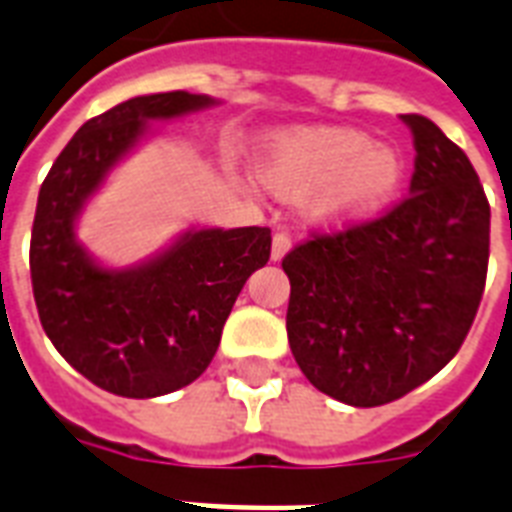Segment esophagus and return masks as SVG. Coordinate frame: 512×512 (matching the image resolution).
Here are the masks:
<instances>
[{
  "label": "esophagus",
  "instance_id": "esophagus-1",
  "mask_svg": "<svg viewBox=\"0 0 512 512\" xmlns=\"http://www.w3.org/2000/svg\"><path fill=\"white\" fill-rule=\"evenodd\" d=\"M289 247H292V236H289L287 231H276V236H273V249H271L273 260H281V257L289 252Z\"/></svg>",
  "mask_w": 512,
  "mask_h": 512
}]
</instances>
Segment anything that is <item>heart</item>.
Returning a JSON list of instances; mask_svg holds the SVG:
<instances>
[{
  "mask_svg": "<svg viewBox=\"0 0 512 512\" xmlns=\"http://www.w3.org/2000/svg\"><path fill=\"white\" fill-rule=\"evenodd\" d=\"M260 180L287 199L308 193L319 220L358 223L393 201L404 183V159L361 130L311 127L268 140Z\"/></svg>",
  "mask_w": 512,
  "mask_h": 512,
  "instance_id": "heart-1",
  "label": "heart"
}]
</instances>
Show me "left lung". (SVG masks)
<instances>
[{
    "label": "left lung",
    "mask_w": 512,
    "mask_h": 512,
    "mask_svg": "<svg viewBox=\"0 0 512 512\" xmlns=\"http://www.w3.org/2000/svg\"><path fill=\"white\" fill-rule=\"evenodd\" d=\"M409 193L380 215L289 249L287 335L313 388L350 406H382L441 372L484 297L489 201L473 164L425 116Z\"/></svg>",
    "instance_id": "obj_1"
}]
</instances>
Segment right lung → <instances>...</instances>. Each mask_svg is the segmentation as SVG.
Returning a JSON list of instances; mask_svg holds the SVG:
<instances>
[{
	"instance_id": "right-lung-1",
	"label": "right lung",
	"mask_w": 512,
	"mask_h": 512,
	"mask_svg": "<svg viewBox=\"0 0 512 512\" xmlns=\"http://www.w3.org/2000/svg\"><path fill=\"white\" fill-rule=\"evenodd\" d=\"M185 90L124 100L82 124L44 177L31 228V287L44 332L76 372L124 398L185 388L215 356L241 287L271 257V228L185 233L135 271H103L74 241V217L146 132L209 106Z\"/></svg>"
}]
</instances>
